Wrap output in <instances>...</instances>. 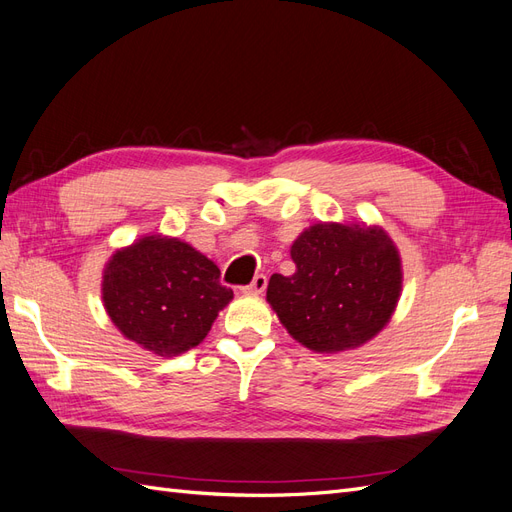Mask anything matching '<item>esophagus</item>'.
<instances>
[{
  "label": "esophagus",
  "instance_id": "34e87169",
  "mask_svg": "<svg viewBox=\"0 0 512 512\" xmlns=\"http://www.w3.org/2000/svg\"><path fill=\"white\" fill-rule=\"evenodd\" d=\"M266 287H268L266 274H257L255 279H253V283L244 287V291H246V294H261V291H266Z\"/></svg>",
  "mask_w": 512,
  "mask_h": 512
}]
</instances>
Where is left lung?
Listing matches in <instances>:
<instances>
[{
  "label": "left lung",
  "instance_id": "obj_1",
  "mask_svg": "<svg viewBox=\"0 0 512 512\" xmlns=\"http://www.w3.org/2000/svg\"><path fill=\"white\" fill-rule=\"evenodd\" d=\"M289 253L296 272L272 274L266 298L298 343L337 354L371 341L388 324L403 270L382 227L315 223Z\"/></svg>",
  "mask_w": 512,
  "mask_h": 512
}]
</instances>
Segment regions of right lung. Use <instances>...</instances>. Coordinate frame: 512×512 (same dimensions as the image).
<instances>
[{"instance_id":"right-lung-1","label":"right lung","mask_w":512,"mask_h":512,"mask_svg":"<svg viewBox=\"0 0 512 512\" xmlns=\"http://www.w3.org/2000/svg\"><path fill=\"white\" fill-rule=\"evenodd\" d=\"M221 270L191 244L143 236L120 248L102 272V302L128 341L156 356H178L199 345L233 291Z\"/></svg>"}]
</instances>
